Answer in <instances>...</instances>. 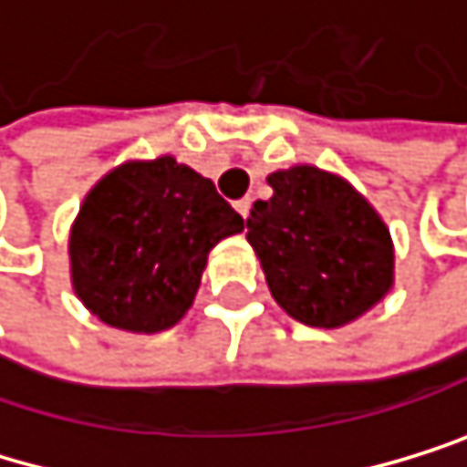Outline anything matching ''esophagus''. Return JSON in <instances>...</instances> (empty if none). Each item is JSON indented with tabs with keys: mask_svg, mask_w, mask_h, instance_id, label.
Returning <instances> with one entry per match:
<instances>
[{
	"mask_svg": "<svg viewBox=\"0 0 467 467\" xmlns=\"http://www.w3.org/2000/svg\"><path fill=\"white\" fill-rule=\"evenodd\" d=\"M235 209H238V214H241V218L246 221V218H249V209H253V201H249V198H244V201H238V203H235Z\"/></svg>",
	"mask_w": 467,
	"mask_h": 467,
	"instance_id": "esophagus-1",
	"label": "esophagus"
}]
</instances>
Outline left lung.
Listing matches in <instances>:
<instances>
[{
	"label": "left lung",
	"mask_w": 467,
	"mask_h": 467,
	"mask_svg": "<svg viewBox=\"0 0 467 467\" xmlns=\"http://www.w3.org/2000/svg\"><path fill=\"white\" fill-rule=\"evenodd\" d=\"M273 198L255 201L246 241L261 258L273 298L310 327H341L393 286V241L379 212L341 177L293 166L266 177Z\"/></svg>",
	"instance_id": "left-lung-1"
}]
</instances>
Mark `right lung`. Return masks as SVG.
I'll list each match as a JSON object with an SVG mask.
<instances>
[{
  "label": "right lung",
  "instance_id": "1",
  "mask_svg": "<svg viewBox=\"0 0 467 467\" xmlns=\"http://www.w3.org/2000/svg\"><path fill=\"white\" fill-rule=\"evenodd\" d=\"M241 229L209 177L174 157L123 163L86 194L71 226L74 293L117 330H169L194 301L209 249Z\"/></svg>",
  "mask_w": 467,
  "mask_h": 467
}]
</instances>
